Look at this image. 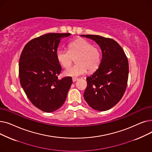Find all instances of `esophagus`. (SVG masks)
Segmentation results:
<instances>
[{"label": "esophagus", "instance_id": "obj_1", "mask_svg": "<svg viewBox=\"0 0 152 152\" xmlns=\"http://www.w3.org/2000/svg\"><path fill=\"white\" fill-rule=\"evenodd\" d=\"M78 78H76V77H73L72 78V80H73V82H75V81H77L78 80Z\"/></svg>", "mask_w": 152, "mask_h": 152}]
</instances>
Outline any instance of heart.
I'll list each match as a JSON object with an SVG mask.
<instances>
[{"mask_svg":"<svg viewBox=\"0 0 152 152\" xmlns=\"http://www.w3.org/2000/svg\"><path fill=\"white\" fill-rule=\"evenodd\" d=\"M75 57L76 64L67 68L64 73L66 76L77 77L89 71L96 70L101 61L99 47L92 45L85 39H79L68 45V50L59 48L56 52V58L60 65L68 67Z\"/></svg>","mask_w":152,"mask_h":152,"instance_id":"b5f03b06","label":"heart"}]
</instances>
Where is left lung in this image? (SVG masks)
I'll return each mask as SVG.
<instances>
[{"mask_svg":"<svg viewBox=\"0 0 152 152\" xmlns=\"http://www.w3.org/2000/svg\"><path fill=\"white\" fill-rule=\"evenodd\" d=\"M95 41L102 57L99 68L87 77L84 97L95 110H108L119 102L126 89L129 63L122 47L115 40L99 35H81Z\"/></svg>","mask_w":152,"mask_h":152,"instance_id":"left-lung-1","label":"left lung"}]
</instances>
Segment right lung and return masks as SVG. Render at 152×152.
<instances>
[{
  "label": "right lung",
  "mask_w": 152,
  "mask_h": 152,
  "mask_svg": "<svg viewBox=\"0 0 152 152\" xmlns=\"http://www.w3.org/2000/svg\"><path fill=\"white\" fill-rule=\"evenodd\" d=\"M70 33H49L32 39L24 47L19 62L20 84L33 104L51 113L65 102L72 84L69 76L58 79L61 67L56 58L60 40Z\"/></svg>",
  "instance_id": "add662e5"
}]
</instances>
